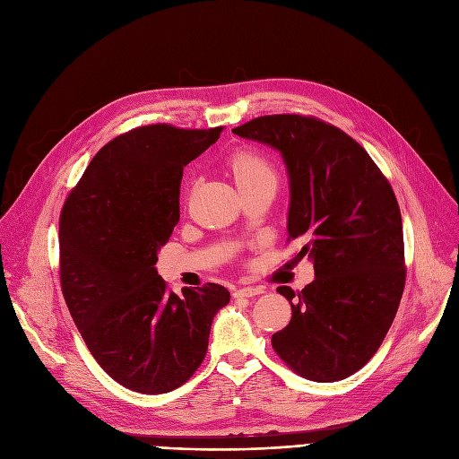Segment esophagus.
Returning <instances> with one entry per match:
<instances>
[{
	"label": "esophagus",
	"instance_id": "esophagus-1",
	"mask_svg": "<svg viewBox=\"0 0 459 459\" xmlns=\"http://www.w3.org/2000/svg\"><path fill=\"white\" fill-rule=\"evenodd\" d=\"M261 293H263V287H240V290L234 291V297L242 299V297H255Z\"/></svg>",
	"mask_w": 459,
	"mask_h": 459
}]
</instances>
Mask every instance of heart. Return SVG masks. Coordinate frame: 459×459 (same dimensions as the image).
<instances>
[{"instance_id": "b5f03b06", "label": "heart", "mask_w": 459, "mask_h": 459, "mask_svg": "<svg viewBox=\"0 0 459 459\" xmlns=\"http://www.w3.org/2000/svg\"><path fill=\"white\" fill-rule=\"evenodd\" d=\"M229 168L240 191L257 183L278 181L276 166L270 162L263 152L251 151V149L236 151L229 159Z\"/></svg>"}]
</instances>
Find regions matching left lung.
<instances>
[{"mask_svg":"<svg viewBox=\"0 0 459 459\" xmlns=\"http://www.w3.org/2000/svg\"><path fill=\"white\" fill-rule=\"evenodd\" d=\"M232 132L281 152L291 179L287 242H300L295 259L314 261L316 280L302 291L278 287L291 321L273 348L304 378L344 380L378 351L404 290L392 185L351 135L312 115H264Z\"/></svg>","mask_w":459,"mask_h":459,"instance_id":"obj_1","label":"left lung"}]
</instances>
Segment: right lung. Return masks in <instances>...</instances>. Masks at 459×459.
Segmentation results:
<instances>
[{"instance_id":"right-lung-1","label":"right lung","mask_w":459,"mask_h":459,"mask_svg":"<svg viewBox=\"0 0 459 459\" xmlns=\"http://www.w3.org/2000/svg\"><path fill=\"white\" fill-rule=\"evenodd\" d=\"M208 130L147 125L101 147L60 213V285L84 344L132 392L157 395L189 380L230 293L204 283L183 295L157 273L179 221L183 168L213 145Z\"/></svg>"}]
</instances>
